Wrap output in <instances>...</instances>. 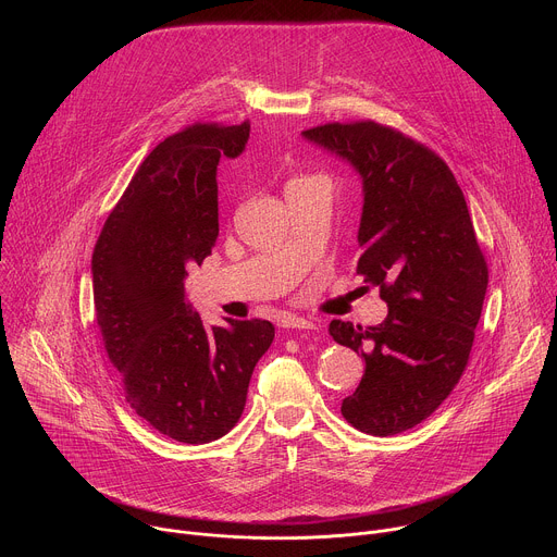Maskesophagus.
Returning <instances> with one entry per match:
<instances>
[{
	"label": "esophagus",
	"instance_id": "1",
	"mask_svg": "<svg viewBox=\"0 0 557 557\" xmlns=\"http://www.w3.org/2000/svg\"><path fill=\"white\" fill-rule=\"evenodd\" d=\"M280 326L290 329V331H317V324H312V322H308V320H304V317H297V314H282Z\"/></svg>",
	"mask_w": 557,
	"mask_h": 557
}]
</instances>
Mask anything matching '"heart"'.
Returning a JSON list of instances; mask_svg holds the SVG:
<instances>
[{
    "label": "heart",
    "mask_w": 557,
    "mask_h": 557,
    "mask_svg": "<svg viewBox=\"0 0 557 557\" xmlns=\"http://www.w3.org/2000/svg\"><path fill=\"white\" fill-rule=\"evenodd\" d=\"M301 178H306V176H301Z\"/></svg>",
    "instance_id": "heart-1"
}]
</instances>
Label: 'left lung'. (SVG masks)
Instances as JSON below:
<instances>
[{"label":"left lung","mask_w":557,"mask_h":557,"mask_svg":"<svg viewBox=\"0 0 557 557\" xmlns=\"http://www.w3.org/2000/svg\"><path fill=\"white\" fill-rule=\"evenodd\" d=\"M304 136L361 174L357 275L387 304L376 326H329L366 361L342 414L372 436L401 434L436 412L462 376L490 269L465 196L428 145L376 121L326 123Z\"/></svg>","instance_id":"1"}]
</instances>
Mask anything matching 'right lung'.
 Here are the masks:
<instances>
[{
  "label": "right lung",
  "mask_w": 557,
  "mask_h": 557,
  "mask_svg": "<svg viewBox=\"0 0 557 557\" xmlns=\"http://www.w3.org/2000/svg\"><path fill=\"white\" fill-rule=\"evenodd\" d=\"M251 123H194L158 143L110 211L92 253L95 320L125 401L156 432L202 445L243 417L275 326L207 329L185 280L218 240L220 156L235 158Z\"/></svg>",
  "instance_id": "obj_1"
}]
</instances>
